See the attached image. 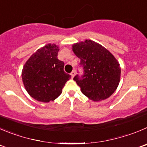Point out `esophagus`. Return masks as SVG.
Wrapping results in <instances>:
<instances>
[{
    "label": "esophagus",
    "instance_id": "1",
    "mask_svg": "<svg viewBox=\"0 0 147 147\" xmlns=\"http://www.w3.org/2000/svg\"><path fill=\"white\" fill-rule=\"evenodd\" d=\"M75 74H76V72H75V71H73L71 73V78H74V76H75Z\"/></svg>",
    "mask_w": 147,
    "mask_h": 147
}]
</instances>
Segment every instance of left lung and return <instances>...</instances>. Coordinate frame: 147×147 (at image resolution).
Wrapping results in <instances>:
<instances>
[{
    "label": "left lung",
    "instance_id": "obj_1",
    "mask_svg": "<svg viewBox=\"0 0 147 147\" xmlns=\"http://www.w3.org/2000/svg\"><path fill=\"white\" fill-rule=\"evenodd\" d=\"M73 51L80 58L82 75L74 80L82 93L93 101L105 100L116 90L121 78V67L114 56L104 47L92 40L76 43ZM79 73V72H77Z\"/></svg>",
    "mask_w": 147,
    "mask_h": 147
}]
</instances>
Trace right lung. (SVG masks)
<instances>
[{
	"instance_id": "1",
	"label": "right lung",
	"mask_w": 147,
	"mask_h": 147,
	"mask_svg": "<svg viewBox=\"0 0 147 147\" xmlns=\"http://www.w3.org/2000/svg\"><path fill=\"white\" fill-rule=\"evenodd\" d=\"M59 47L48 44L29 58L22 73L24 85L29 95L43 102L53 101L71 75L64 71V63L58 59Z\"/></svg>"
}]
</instances>
